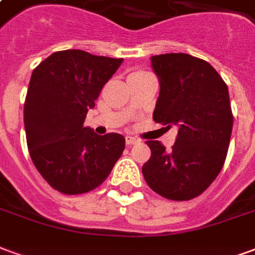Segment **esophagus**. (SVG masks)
<instances>
[{
    "label": "esophagus",
    "instance_id": "34e87169",
    "mask_svg": "<svg viewBox=\"0 0 255 255\" xmlns=\"http://www.w3.org/2000/svg\"><path fill=\"white\" fill-rule=\"evenodd\" d=\"M139 142V139L133 138V136H126V143L128 146H132V144H136Z\"/></svg>",
    "mask_w": 255,
    "mask_h": 255
}]
</instances>
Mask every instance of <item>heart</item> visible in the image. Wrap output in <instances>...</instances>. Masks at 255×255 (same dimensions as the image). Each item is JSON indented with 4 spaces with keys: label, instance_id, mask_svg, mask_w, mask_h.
Listing matches in <instances>:
<instances>
[{
    "label": "heart",
    "instance_id": "1",
    "mask_svg": "<svg viewBox=\"0 0 255 255\" xmlns=\"http://www.w3.org/2000/svg\"><path fill=\"white\" fill-rule=\"evenodd\" d=\"M135 73H143V72H135Z\"/></svg>",
    "mask_w": 255,
    "mask_h": 255
}]
</instances>
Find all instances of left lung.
Returning a JSON list of instances; mask_svg holds the SVG:
<instances>
[{
    "label": "left lung",
    "mask_w": 255,
    "mask_h": 255,
    "mask_svg": "<svg viewBox=\"0 0 255 255\" xmlns=\"http://www.w3.org/2000/svg\"><path fill=\"white\" fill-rule=\"evenodd\" d=\"M160 95L155 123L179 128L169 153L160 140H147L151 150L142 173L149 187L172 201L201 195L224 166L234 116L228 87L202 58L186 53L153 56Z\"/></svg>",
    "instance_id": "8db88e82"
}]
</instances>
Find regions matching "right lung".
Here are the masks:
<instances>
[{
	"label": "right lung",
	"mask_w": 255,
	"mask_h": 255,
	"mask_svg": "<svg viewBox=\"0 0 255 255\" xmlns=\"http://www.w3.org/2000/svg\"><path fill=\"white\" fill-rule=\"evenodd\" d=\"M123 58L83 50L53 53L34 69L24 102L31 160L54 190L76 195L94 190L122 157L120 133L100 136L83 127L87 112Z\"/></svg>",
	"instance_id": "right-lung-1"
}]
</instances>
